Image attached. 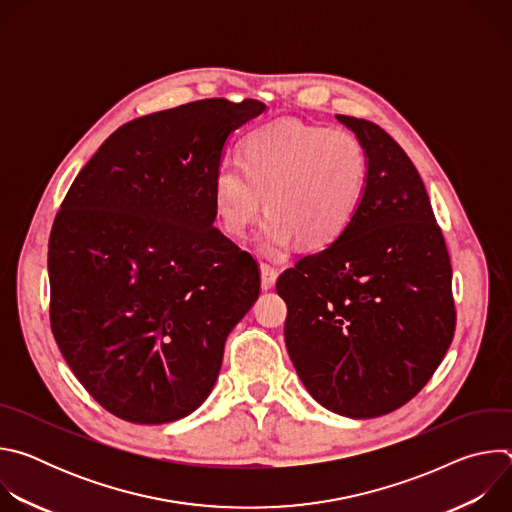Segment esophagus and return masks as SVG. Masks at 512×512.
<instances>
[{"mask_svg": "<svg viewBox=\"0 0 512 512\" xmlns=\"http://www.w3.org/2000/svg\"><path fill=\"white\" fill-rule=\"evenodd\" d=\"M259 269H261V287L263 289H271L275 285V281H277L279 271L275 267H271L269 263H261Z\"/></svg>", "mask_w": 512, "mask_h": 512, "instance_id": "esophagus-1", "label": "esophagus"}]
</instances>
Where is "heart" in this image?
<instances>
[{"label": "heart", "instance_id": "obj_1", "mask_svg": "<svg viewBox=\"0 0 512 512\" xmlns=\"http://www.w3.org/2000/svg\"><path fill=\"white\" fill-rule=\"evenodd\" d=\"M369 180V156L356 135L300 121H273L241 143V164L223 162L212 202L223 231L241 239L269 214L259 247L275 255L291 241L304 249L336 243L356 218Z\"/></svg>", "mask_w": 512, "mask_h": 512}]
</instances>
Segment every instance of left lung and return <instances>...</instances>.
Returning <instances> with one entry per match:
<instances>
[{
  "label": "left lung",
  "mask_w": 512,
  "mask_h": 512,
  "mask_svg": "<svg viewBox=\"0 0 512 512\" xmlns=\"http://www.w3.org/2000/svg\"><path fill=\"white\" fill-rule=\"evenodd\" d=\"M369 156L348 231L283 271L285 346L326 409L369 419L413 399L456 330L452 265L419 172L377 123L336 115Z\"/></svg>",
  "instance_id": "left-lung-1"
}]
</instances>
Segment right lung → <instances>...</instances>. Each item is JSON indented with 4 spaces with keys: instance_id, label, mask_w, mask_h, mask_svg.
I'll list each match as a JSON object with an SVG mask.
<instances>
[{
    "instance_id": "right-lung-1",
    "label": "right lung",
    "mask_w": 512,
    "mask_h": 512,
    "mask_svg": "<svg viewBox=\"0 0 512 512\" xmlns=\"http://www.w3.org/2000/svg\"><path fill=\"white\" fill-rule=\"evenodd\" d=\"M265 105L202 99L113 131L66 192L48 241L50 328L70 371L119 419L202 405L259 267L212 223L229 135Z\"/></svg>"
}]
</instances>
